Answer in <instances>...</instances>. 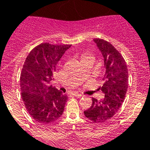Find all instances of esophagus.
<instances>
[{
    "label": "esophagus",
    "instance_id": "obj_1",
    "mask_svg": "<svg viewBox=\"0 0 150 150\" xmlns=\"http://www.w3.org/2000/svg\"><path fill=\"white\" fill-rule=\"evenodd\" d=\"M73 95L75 97H76V98H81V97H83V95H82V94H79V93H76V92H74V94H73Z\"/></svg>",
    "mask_w": 150,
    "mask_h": 150
}]
</instances>
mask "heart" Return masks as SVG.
I'll list each match as a JSON object with an SVG mask.
<instances>
[{"label":"heart","mask_w":150,"mask_h":150,"mask_svg":"<svg viewBox=\"0 0 150 150\" xmlns=\"http://www.w3.org/2000/svg\"><path fill=\"white\" fill-rule=\"evenodd\" d=\"M86 59H93V55H91L89 52H84V53L82 54L81 55V60Z\"/></svg>","instance_id":"1"}]
</instances>
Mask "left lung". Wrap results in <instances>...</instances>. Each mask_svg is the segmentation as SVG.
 Masks as SVG:
<instances>
[{
    "instance_id": "8db88e82",
    "label": "left lung",
    "mask_w": 150,
    "mask_h": 150,
    "mask_svg": "<svg viewBox=\"0 0 150 150\" xmlns=\"http://www.w3.org/2000/svg\"><path fill=\"white\" fill-rule=\"evenodd\" d=\"M104 62L103 86L98 88L104 93V98H92L91 107L84 115L95 123L106 122L119 110L125 98L128 86V73L126 62L122 54L108 41L95 38Z\"/></svg>"
}]
</instances>
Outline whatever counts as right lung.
<instances>
[{
	"mask_svg": "<svg viewBox=\"0 0 150 150\" xmlns=\"http://www.w3.org/2000/svg\"><path fill=\"white\" fill-rule=\"evenodd\" d=\"M71 45L43 43L27 56L20 76L22 98L29 114L38 122L50 124L64 112L67 96L50 86L59 60Z\"/></svg>",
	"mask_w": 150,
	"mask_h": 150,
	"instance_id": "1",
	"label": "right lung"
}]
</instances>
